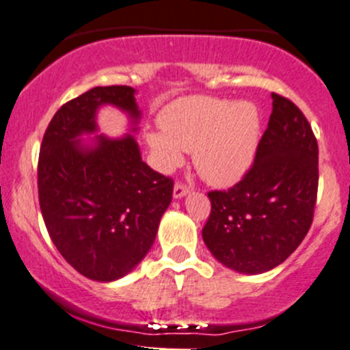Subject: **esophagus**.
Listing matches in <instances>:
<instances>
[{
    "instance_id": "obj_1",
    "label": "esophagus",
    "mask_w": 350,
    "mask_h": 350,
    "mask_svg": "<svg viewBox=\"0 0 350 350\" xmlns=\"http://www.w3.org/2000/svg\"><path fill=\"white\" fill-rule=\"evenodd\" d=\"M189 193V186H186L185 183H181V181H178L174 185V198H183V196H186V194Z\"/></svg>"
}]
</instances>
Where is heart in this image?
<instances>
[{
	"label": "heart",
	"mask_w": 350,
	"mask_h": 350,
	"mask_svg": "<svg viewBox=\"0 0 350 350\" xmlns=\"http://www.w3.org/2000/svg\"><path fill=\"white\" fill-rule=\"evenodd\" d=\"M163 132L147 135L163 169L181 164L183 150L194 152V164L206 181L226 186L252 164L258 144V110L250 102L187 97L161 113Z\"/></svg>",
	"instance_id": "b5f03b06"
}]
</instances>
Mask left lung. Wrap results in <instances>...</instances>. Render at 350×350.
I'll return each mask as SVG.
<instances>
[{"label": "left lung", "mask_w": 350, "mask_h": 350, "mask_svg": "<svg viewBox=\"0 0 350 350\" xmlns=\"http://www.w3.org/2000/svg\"><path fill=\"white\" fill-rule=\"evenodd\" d=\"M273 109L253 164L230 189L209 191L203 228L209 252L224 267L263 273L299 248L314 221L319 146L304 112L271 94Z\"/></svg>", "instance_id": "1"}]
</instances>
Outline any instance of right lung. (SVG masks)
Wrapping results in <instances>:
<instances>
[{
  "instance_id": "right-lung-1",
  "label": "right lung",
  "mask_w": 350,
  "mask_h": 350,
  "mask_svg": "<svg viewBox=\"0 0 350 350\" xmlns=\"http://www.w3.org/2000/svg\"><path fill=\"white\" fill-rule=\"evenodd\" d=\"M113 104L139 117L134 88L95 87L62 105L50 120L38 157V200L60 255L90 280L112 282L147 255L174 181L141 159L137 142L98 137L94 149L75 141L95 131V110Z\"/></svg>"
}]
</instances>
